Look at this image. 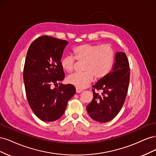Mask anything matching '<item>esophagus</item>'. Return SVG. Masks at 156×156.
<instances>
[{
    "mask_svg": "<svg viewBox=\"0 0 156 156\" xmlns=\"http://www.w3.org/2000/svg\"><path fill=\"white\" fill-rule=\"evenodd\" d=\"M82 91H83L82 89H80L79 88H76V92L77 93H80V92H81Z\"/></svg>",
    "mask_w": 156,
    "mask_h": 156,
    "instance_id": "esophagus-1",
    "label": "esophagus"
}]
</instances>
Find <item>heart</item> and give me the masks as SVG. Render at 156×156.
<instances>
[{"label": "heart", "mask_w": 156, "mask_h": 156, "mask_svg": "<svg viewBox=\"0 0 156 156\" xmlns=\"http://www.w3.org/2000/svg\"><path fill=\"white\" fill-rule=\"evenodd\" d=\"M73 54L78 62H84L82 73L69 75L67 81L80 89L87 87L94 79H101L109 73L115 61V51L108 45L83 44L73 49ZM75 58L64 56L60 60L62 68L68 73L74 69Z\"/></svg>", "instance_id": "1"}]
</instances>
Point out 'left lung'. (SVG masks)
I'll return each instance as SVG.
<instances>
[{
    "label": "left lung",
    "mask_w": 156,
    "mask_h": 156,
    "mask_svg": "<svg viewBox=\"0 0 156 156\" xmlns=\"http://www.w3.org/2000/svg\"><path fill=\"white\" fill-rule=\"evenodd\" d=\"M129 64L126 55L118 52L112 72L92 86L94 97L87 107L91 119L99 122L112 120L124 105L129 83ZM101 90V95L95 89Z\"/></svg>",
    "instance_id": "8db88e82"
}]
</instances>
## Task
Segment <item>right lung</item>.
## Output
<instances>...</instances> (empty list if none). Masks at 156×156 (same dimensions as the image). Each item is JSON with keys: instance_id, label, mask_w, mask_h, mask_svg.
<instances>
[{"instance_id": "add662e5", "label": "right lung", "mask_w": 156, "mask_h": 156, "mask_svg": "<svg viewBox=\"0 0 156 156\" xmlns=\"http://www.w3.org/2000/svg\"><path fill=\"white\" fill-rule=\"evenodd\" d=\"M68 44L42 36L32 42L27 52L23 72L26 95L33 112L42 121L60 119L75 93L72 84L60 83L65 77L60 60ZM58 84L59 87L51 88Z\"/></svg>"}]
</instances>
